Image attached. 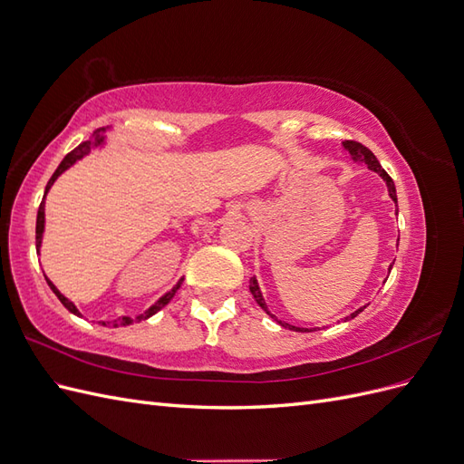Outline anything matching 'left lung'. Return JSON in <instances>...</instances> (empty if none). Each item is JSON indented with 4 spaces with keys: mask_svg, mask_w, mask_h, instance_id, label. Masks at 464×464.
<instances>
[{
    "mask_svg": "<svg viewBox=\"0 0 464 464\" xmlns=\"http://www.w3.org/2000/svg\"><path fill=\"white\" fill-rule=\"evenodd\" d=\"M344 145V149L350 152V157H353L354 160H358V162H363V164H368V168L370 170H373V172H377L379 176H382L383 179H385V184H387V189H389V195H391V199L395 201V205H397V189H395V184H392V179H391V176L383 170L382 168V164H379V160L375 159V154L368 149V147H363L362 143H358V141H344L343 143ZM392 266V265H391ZM391 266H389V271H391ZM249 290H251V294H254V298H256V302L263 307V310L266 312V305H265V300H263V296H261V290H259V285H257V280H256V276L249 280ZM366 307V305H363ZM363 307H360V310H356L354 314H350V317H346V319H354L360 312H363ZM285 327H288L290 331H300V333H305V331H312V329H300V327H294V325H288V323H285Z\"/></svg>",
    "mask_w": 464,
    "mask_h": 464,
    "instance_id": "1",
    "label": "left lung"
}]
</instances>
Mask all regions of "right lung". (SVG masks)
Segmentation results:
<instances>
[{"label": "right lung", "instance_id": "obj_1", "mask_svg": "<svg viewBox=\"0 0 464 464\" xmlns=\"http://www.w3.org/2000/svg\"><path fill=\"white\" fill-rule=\"evenodd\" d=\"M104 143V137H102V131L101 130H96L94 133H92V137L89 139V141H82L79 147H75L72 152H69L67 154V157L62 160V164L58 166V168H55V172L52 174V178H50V181H48V186H46V191H44V198H42V203H40V207H38V215H36V251H40V244H42V232H44V199H46V193H48V189L52 188V184H53V181L55 179H58V176L60 174H63L65 170H67V168L69 166H73L77 160H81L82 157H85V154H89L91 152V149L92 147H98V145H102ZM46 283H48V286L53 290V294H55V296H58L60 298V302L67 307V310L69 312H72V314H75V315H81L79 314V310H77V307H75V304L73 302H69L65 296H63V294L58 290V288H55L52 283H50V280L46 278ZM181 283H184V278H181L179 280V283L170 290V292H166L164 294V296L157 302V304H154V305H150L149 307V310L145 312V314H141V315H139V317H135L137 321H141V319H149L150 315H154V314H157V312H160L162 310V307L168 304V302H170L172 298H174V294L178 292V288L181 286ZM111 323V325H114V327H118V325H131V323H133V319L131 317H120V319H116V321H110ZM102 325H106V323L102 321Z\"/></svg>", "mask_w": 464, "mask_h": 464}]
</instances>
